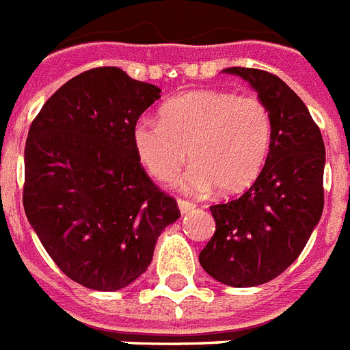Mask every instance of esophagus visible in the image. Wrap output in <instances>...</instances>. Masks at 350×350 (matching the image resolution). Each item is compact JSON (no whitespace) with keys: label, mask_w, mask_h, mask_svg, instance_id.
Returning a JSON list of instances; mask_svg holds the SVG:
<instances>
[{"label":"esophagus","mask_w":350,"mask_h":350,"mask_svg":"<svg viewBox=\"0 0 350 350\" xmlns=\"http://www.w3.org/2000/svg\"><path fill=\"white\" fill-rule=\"evenodd\" d=\"M178 206H179V211L183 213H190L196 209V204L193 202H190V200H178Z\"/></svg>","instance_id":"1"}]
</instances>
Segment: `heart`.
I'll list each match as a JSON object with an SVG mask.
<instances>
[{
  "instance_id": "heart-1",
  "label": "heart",
  "mask_w": 350,
  "mask_h": 350,
  "mask_svg": "<svg viewBox=\"0 0 350 350\" xmlns=\"http://www.w3.org/2000/svg\"><path fill=\"white\" fill-rule=\"evenodd\" d=\"M133 153L153 178L174 181L188 154L183 179L190 192L238 193L262 171L271 146V116L260 98L229 90H193L160 109V121L141 118L132 126Z\"/></svg>"
}]
</instances>
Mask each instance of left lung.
Listing matches in <instances>:
<instances>
[{
  "mask_svg": "<svg viewBox=\"0 0 350 350\" xmlns=\"http://www.w3.org/2000/svg\"><path fill=\"white\" fill-rule=\"evenodd\" d=\"M224 72L257 91L271 116V146L247 192L209 206L217 229L199 262L221 284L254 287L282 275L321 220L326 150L303 100L280 77L243 66Z\"/></svg>",
  "mask_w": 350,
  "mask_h": 350,
  "instance_id": "8db88e82",
  "label": "left lung"
}]
</instances>
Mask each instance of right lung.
<instances>
[{
	"mask_svg": "<svg viewBox=\"0 0 350 350\" xmlns=\"http://www.w3.org/2000/svg\"><path fill=\"white\" fill-rule=\"evenodd\" d=\"M160 93L116 66L91 68L63 84L29 126L26 217L56 266L93 291L139 278L158 236L181 217L132 146V126Z\"/></svg>",
	"mask_w": 350,
	"mask_h": 350,
	"instance_id": "add662e5",
	"label": "right lung"
}]
</instances>
